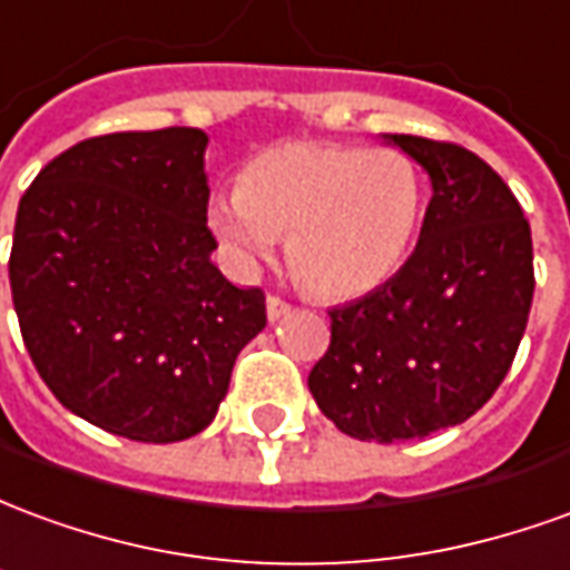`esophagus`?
I'll use <instances>...</instances> for the list:
<instances>
[{"instance_id":"1","label":"esophagus","mask_w":570,"mask_h":570,"mask_svg":"<svg viewBox=\"0 0 570 570\" xmlns=\"http://www.w3.org/2000/svg\"><path fill=\"white\" fill-rule=\"evenodd\" d=\"M265 308H268V321H281V317H286V314L293 311V305L281 296H268Z\"/></svg>"}]
</instances>
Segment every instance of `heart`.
I'll return each instance as SVG.
<instances>
[{"label": "heart", "instance_id": "heart-1", "mask_svg": "<svg viewBox=\"0 0 570 570\" xmlns=\"http://www.w3.org/2000/svg\"><path fill=\"white\" fill-rule=\"evenodd\" d=\"M421 174L396 149L289 140L244 164L210 225L240 265L286 235V262L314 296L354 298L394 277L421 219Z\"/></svg>", "mask_w": 570, "mask_h": 570}]
</instances>
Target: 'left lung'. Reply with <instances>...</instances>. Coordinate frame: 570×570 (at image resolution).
Wrapping results in <instances>:
<instances>
[{
  "mask_svg": "<svg viewBox=\"0 0 570 570\" xmlns=\"http://www.w3.org/2000/svg\"><path fill=\"white\" fill-rule=\"evenodd\" d=\"M430 174L419 247L370 296L330 311V347L308 375L335 428L406 442L485 406L513 366L534 296L519 200L464 146L394 134Z\"/></svg>",
  "mask_w": 570,
  "mask_h": 570,
  "instance_id": "obj_1",
  "label": "left lung"
}]
</instances>
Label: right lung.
Wrapping results in <instances>:
<instances>
[{"instance_id":"1","label":"right lung","mask_w":570,"mask_h":570,"mask_svg":"<svg viewBox=\"0 0 570 570\" xmlns=\"http://www.w3.org/2000/svg\"><path fill=\"white\" fill-rule=\"evenodd\" d=\"M204 149L198 128L91 137L20 198L8 277L32 366L69 412L125 440L200 433L268 321L259 286L210 262Z\"/></svg>"}]
</instances>
